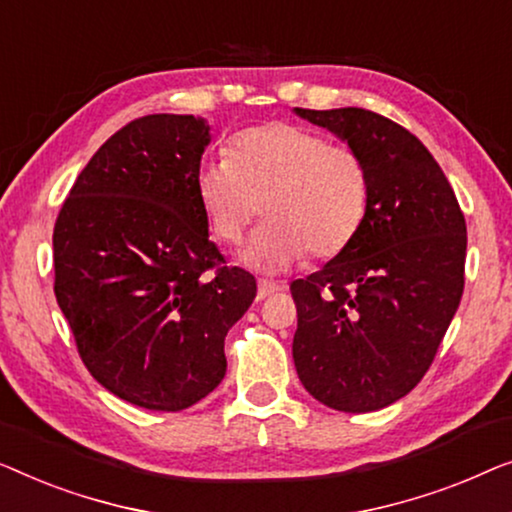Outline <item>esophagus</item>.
<instances>
[{"mask_svg":"<svg viewBox=\"0 0 512 512\" xmlns=\"http://www.w3.org/2000/svg\"><path fill=\"white\" fill-rule=\"evenodd\" d=\"M280 290H283V287H280L278 283H273V280L259 278V283H257V297H259V299L271 297V294H278Z\"/></svg>","mask_w":512,"mask_h":512,"instance_id":"obj_1","label":"esophagus"}]
</instances>
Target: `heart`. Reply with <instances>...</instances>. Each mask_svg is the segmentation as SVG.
<instances>
[{"instance_id": "b5f03b06", "label": "heart", "mask_w": 512, "mask_h": 512, "mask_svg": "<svg viewBox=\"0 0 512 512\" xmlns=\"http://www.w3.org/2000/svg\"><path fill=\"white\" fill-rule=\"evenodd\" d=\"M194 190L211 234L239 246L264 206L266 225L246 250L250 264L283 271L311 253H343L364 225L371 176L364 157L294 122L236 132L227 157L199 164Z\"/></svg>"}]
</instances>
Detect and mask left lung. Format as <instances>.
I'll return each instance as SVG.
<instances>
[{
    "label": "left lung",
    "mask_w": 512,
    "mask_h": 512,
    "mask_svg": "<svg viewBox=\"0 0 512 512\" xmlns=\"http://www.w3.org/2000/svg\"><path fill=\"white\" fill-rule=\"evenodd\" d=\"M297 113L364 157L371 199L350 246L290 285L294 366L320 403L369 413L406 397L434 362L464 292V213L406 127L355 106Z\"/></svg>",
    "instance_id": "1"
}]
</instances>
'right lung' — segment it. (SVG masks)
<instances>
[{
  "instance_id": "add662e5",
  "label": "right lung",
  "mask_w": 512,
  "mask_h": 512,
  "mask_svg": "<svg viewBox=\"0 0 512 512\" xmlns=\"http://www.w3.org/2000/svg\"><path fill=\"white\" fill-rule=\"evenodd\" d=\"M194 115H143L92 155L53 232L55 297L85 369L148 410L190 408L225 378V336L257 294L208 239Z\"/></svg>"
}]
</instances>
